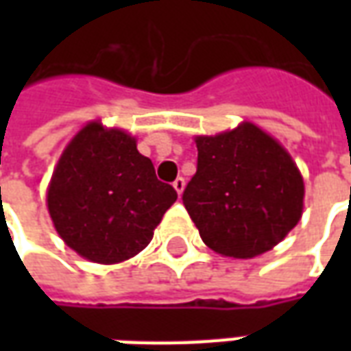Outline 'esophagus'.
I'll use <instances>...</instances> for the list:
<instances>
[{"label":"esophagus","mask_w":351,"mask_h":351,"mask_svg":"<svg viewBox=\"0 0 351 351\" xmlns=\"http://www.w3.org/2000/svg\"><path fill=\"white\" fill-rule=\"evenodd\" d=\"M173 188H175V191L178 193V195L182 193V191H184V178H182V176H178L175 182H173Z\"/></svg>","instance_id":"34e87169"}]
</instances>
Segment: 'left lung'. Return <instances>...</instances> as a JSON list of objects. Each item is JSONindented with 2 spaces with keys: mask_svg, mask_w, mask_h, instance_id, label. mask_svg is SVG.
<instances>
[{
  "mask_svg": "<svg viewBox=\"0 0 351 351\" xmlns=\"http://www.w3.org/2000/svg\"><path fill=\"white\" fill-rule=\"evenodd\" d=\"M197 173L182 201L203 243L223 258L252 259L272 250L299 223L304 180L278 138L241 122L197 135Z\"/></svg>",
  "mask_w": 351,
  "mask_h": 351,
  "instance_id": "obj_1",
  "label": "left lung"
}]
</instances>
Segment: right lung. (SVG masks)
<instances>
[{
  "label": "right lung",
  "mask_w": 351,
  "mask_h": 351,
  "mask_svg": "<svg viewBox=\"0 0 351 351\" xmlns=\"http://www.w3.org/2000/svg\"><path fill=\"white\" fill-rule=\"evenodd\" d=\"M175 201L176 191L156 178L137 138L101 120L73 135L47 188L60 239L99 265L123 263L145 250Z\"/></svg>",
  "instance_id": "add662e5"
}]
</instances>
